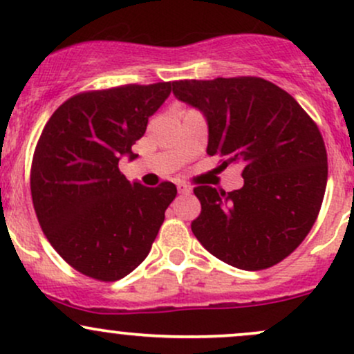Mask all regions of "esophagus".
I'll return each mask as SVG.
<instances>
[{"label":"esophagus","instance_id":"34e87169","mask_svg":"<svg viewBox=\"0 0 354 354\" xmlns=\"http://www.w3.org/2000/svg\"><path fill=\"white\" fill-rule=\"evenodd\" d=\"M191 191H193V188H191V186H188V185H183V183L178 185V193H180V194H189Z\"/></svg>","mask_w":354,"mask_h":354}]
</instances>
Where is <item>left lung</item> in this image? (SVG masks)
<instances>
[{
    "label": "left lung",
    "instance_id": "left-lung-1",
    "mask_svg": "<svg viewBox=\"0 0 354 354\" xmlns=\"http://www.w3.org/2000/svg\"><path fill=\"white\" fill-rule=\"evenodd\" d=\"M176 100L203 113L209 156L239 165L245 185L198 186L191 231L211 254L245 271L265 270L301 245L328 180L324 141L293 96L263 78L174 81Z\"/></svg>",
    "mask_w": 354,
    "mask_h": 354
}]
</instances>
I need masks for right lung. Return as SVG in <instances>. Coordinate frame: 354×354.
Listing matches in <instances>:
<instances>
[{
  "instance_id": "add662e5",
  "label": "right lung",
  "mask_w": 354,
  "mask_h": 354,
  "mask_svg": "<svg viewBox=\"0 0 354 354\" xmlns=\"http://www.w3.org/2000/svg\"><path fill=\"white\" fill-rule=\"evenodd\" d=\"M171 83L81 93L53 113L31 166L33 206L48 241L68 265L116 281L143 263L176 198V186L129 183L121 158L145 135Z\"/></svg>"
}]
</instances>
